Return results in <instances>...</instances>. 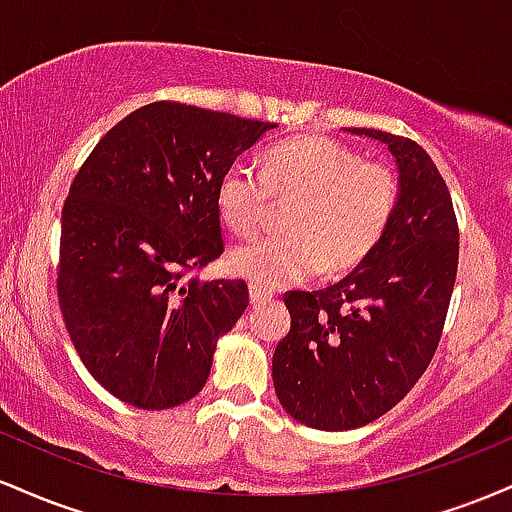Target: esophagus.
Segmentation results:
<instances>
[{"label": "esophagus", "mask_w": 512, "mask_h": 512, "mask_svg": "<svg viewBox=\"0 0 512 512\" xmlns=\"http://www.w3.org/2000/svg\"><path fill=\"white\" fill-rule=\"evenodd\" d=\"M250 301H252V303L272 301V291L262 289V286H257V284H250Z\"/></svg>", "instance_id": "1"}]
</instances>
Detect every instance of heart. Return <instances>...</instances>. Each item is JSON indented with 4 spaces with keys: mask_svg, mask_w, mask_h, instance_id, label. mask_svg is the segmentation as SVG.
<instances>
[{
    "mask_svg": "<svg viewBox=\"0 0 512 512\" xmlns=\"http://www.w3.org/2000/svg\"><path fill=\"white\" fill-rule=\"evenodd\" d=\"M296 199L289 233L262 236L228 255L233 274L264 289L301 284L320 272L344 274L380 245L399 204V178L332 137L305 134L269 146L262 170L233 163L216 185V211L236 236H252L272 199Z\"/></svg>",
    "mask_w": 512,
    "mask_h": 512,
    "instance_id": "1",
    "label": "heart"
}]
</instances>
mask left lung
<instances>
[{
    "label": "left lung",
    "instance_id": "8db88e82",
    "mask_svg": "<svg viewBox=\"0 0 512 512\" xmlns=\"http://www.w3.org/2000/svg\"><path fill=\"white\" fill-rule=\"evenodd\" d=\"M349 132L397 158L399 204L354 272L284 296L291 330L274 349V390L293 419L317 431L366 426L402 402L436 354L460 260L457 216L431 156L380 129Z\"/></svg>",
    "mask_w": 512,
    "mask_h": 512
}]
</instances>
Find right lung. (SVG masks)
I'll return each mask as SVG.
<instances>
[{"instance_id": "obj_1", "label": "right lung", "mask_w": 512, "mask_h": 512, "mask_svg": "<svg viewBox=\"0 0 512 512\" xmlns=\"http://www.w3.org/2000/svg\"><path fill=\"white\" fill-rule=\"evenodd\" d=\"M274 125L158 101L88 154L62 209L57 298L110 395L170 409L207 385L216 339L250 303L243 279L199 281L223 252L216 185Z\"/></svg>"}]
</instances>
